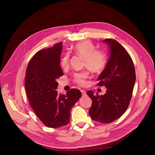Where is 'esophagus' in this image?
Here are the masks:
<instances>
[{
  "mask_svg": "<svg viewBox=\"0 0 155 155\" xmlns=\"http://www.w3.org/2000/svg\"><path fill=\"white\" fill-rule=\"evenodd\" d=\"M81 93H82V95L83 96H85L86 94V92L84 90H81Z\"/></svg>",
  "mask_w": 155,
  "mask_h": 155,
  "instance_id": "1",
  "label": "esophagus"
}]
</instances>
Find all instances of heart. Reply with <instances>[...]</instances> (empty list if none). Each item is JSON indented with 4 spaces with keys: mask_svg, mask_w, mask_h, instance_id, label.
<instances>
[{
    "mask_svg": "<svg viewBox=\"0 0 155 155\" xmlns=\"http://www.w3.org/2000/svg\"><path fill=\"white\" fill-rule=\"evenodd\" d=\"M74 51L85 59L86 68L91 72L96 73L104 68L106 59L103 52L96 51L95 45L90 40H84L74 47ZM69 64V55L65 54L61 60L62 68H66ZM87 75L84 72L76 73L74 75V81L79 85L83 86L86 83Z\"/></svg>",
    "mask_w": 155,
    "mask_h": 155,
    "instance_id": "1",
    "label": "heart"
}]
</instances>
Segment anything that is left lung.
I'll use <instances>...</instances> for the list:
<instances>
[{"instance_id":"1","label":"left lung","mask_w":155,"mask_h":155,"mask_svg":"<svg viewBox=\"0 0 155 155\" xmlns=\"http://www.w3.org/2000/svg\"><path fill=\"white\" fill-rule=\"evenodd\" d=\"M110 57L106 65L97 78V86L107 88L104 95H96L91 90L87 94L92 100L89 109L91 118L107 124L120 117L129 105L136 81L135 68L128 53L120 43L107 38Z\"/></svg>"}]
</instances>
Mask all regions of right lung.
Instances as JSON below:
<instances>
[{
  "label": "right lung",
  "instance_id": "obj_1",
  "mask_svg": "<svg viewBox=\"0 0 155 155\" xmlns=\"http://www.w3.org/2000/svg\"><path fill=\"white\" fill-rule=\"evenodd\" d=\"M62 43L37 52L29 62L25 87L35 114L48 127L59 128L69 123L71 111L81 93L72 88L58 94L56 80L64 73L60 67Z\"/></svg>",
  "mask_w": 155,
  "mask_h": 155
}]
</instances>
